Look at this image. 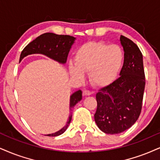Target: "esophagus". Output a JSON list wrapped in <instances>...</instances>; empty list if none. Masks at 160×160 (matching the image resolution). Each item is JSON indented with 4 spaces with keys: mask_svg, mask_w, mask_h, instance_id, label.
I'll list each match as a JSON object with an SVG mask.
<instances>
[{
    "mask_svg": "<svg viewBox=\"0 0 160 160\" xmlns=\"http://www.w3.org/2000/svg\"><path fill=\"white\" fill-rule=\"evenodd\" d=\"M83 94L84 96H90L91 95V92L88 90H83Z\"/></svg>",
    "mask_w": 160,
    "mask_h": 160,
    "instance_id": "34e87169",
    "label": "esophagus"
}]
</instances>
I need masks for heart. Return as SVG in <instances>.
<instances>
[{"label": "heart", "instance_id": "1", "mask_svg": "<svg viewBox=\"0 0 160 160\" xmlns=\"http://www.w3.org/2000/svg\"><path fill=\"white\" fill-rule=\"evenodd\" d=\"M123 63L124 52L119 46L92 41L76 51L75 63H70L69 72L78 80H83L85 72H89L92 84L106 87L116 79Z\"/></svg>", "mask_w": 160, "mask_h": 160}]
</instances>
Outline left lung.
<instances>
[{
	"instance_id": "obj_1",
	"label": "left lung",
	"mask_w": 160,
	"mask_h": 160,
	"mask_svg": "<svg viewBox=\"0 0 160 160\" xmlns=\"http://www.w3.org/2000/svg\"><path fill=\"white\" fill-rule=\"evenodd\" d=\"M124 64L119 78L98 90L96 125L104 133L117 134L131 127L140 115L145 86L143 58L137 45L121 35Z\"/></svg>"
}]
</instances>
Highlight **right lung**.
<instances>
[{"label":"right lung","mask_w":160,"mask_h":160,"mask_svg":"<svg viewBox=\"0 0 160 160\" xmlns=\"http://www.w3.org/2000/svg\"><path fill=\"white\" fill-rule=\"evenodd\" d=\"M76 38L67 35H56L55 33L47 32L37 37L35 40L25 47L20 56V62L28 55L43 54L49 58L56 61L61 64H65L68 59V53L74 44ZM82 98V90H77L70 96V110L80 102ZM72 119V114L70 113L66 125L58 131L51 134H47L49 137H56L62 134L68 129Z\"/></svg>","instance_id":"right-lung-1"}]
</instances>
